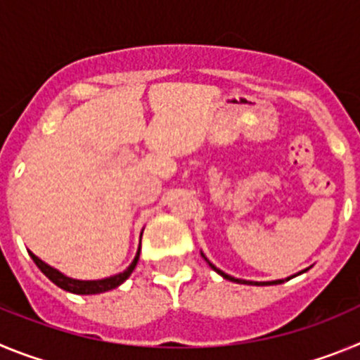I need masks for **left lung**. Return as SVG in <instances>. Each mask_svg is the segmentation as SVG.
<instances>
[{
    "instance_id": "left-lung-1",
    "label": "left lung",
    "mask_w": 360,
    "mask_h": 360,
    "mask_svg": "<svg viewBox=\"0 0 360 360\" xmlns=\"http://www.w3.org/2000/svg\"><path fill=\"white\" fill-rule=\"evenodd\" d=\"M202 257L203 259H205V262L209 263V266H211L212 270H214V272H218L219 276H221V278H225V279H229V281H234V283H241V285H256V287H266V285H279V283H285V279H276V281H247V279H238V278H232V276H229V274H225L224 270H219V269H216L214 265H212L211 262H209L207 257H205V254L202 252ZM308 270V269H307ZM307 270H301V272H299V274H303V272H307ZM292 278V276H290ZM290 278H287V281Z\"/></svg>"
}]
</instances>
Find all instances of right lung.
<instances>
[{"instance_id":"right-lung-1","label":"right lung","mask_w":360,"mask_h":360,"mask_svg":"<svg viewBox=\"0 0 360 360\" xmlns=\"http://www.w3.org/2000/svg\"><path fill=\"white\" fill-rule=\"evenodd\" d=\"M141 238H142V234H141ZM28 254H30V257L34 259V263L39 266L41 272H43V274L46 276L50 281L56 283L59 288H63V290H66V292H72V294L91 295V294H103V292L113 290V288L120 287V285H122V283L126 281L129 276H131V272L135 270L136 263H139V256H141V245H139V250H136V254H135V259H133L131 265L124 270V272H120V274H115V276H110V278H104V279H94V281H82V279L68 278V276H65L57 269H53L52 265L44 263L41 257H37L36 254L30 252V250H28Z\"/></svg>"}]
</instances>
